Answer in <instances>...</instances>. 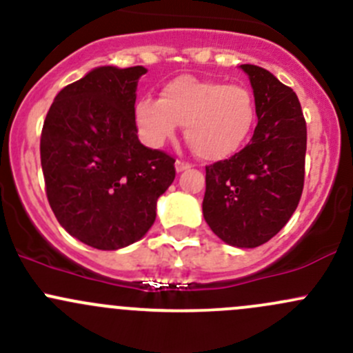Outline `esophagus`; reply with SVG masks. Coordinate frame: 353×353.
<instances>
[{
    "instance_id": "34e87169",
    "label": "esophagus",
    "mask_w": 353,
    "mask_h": 353,
    "mask_svg": "<svg viewBox=\"0 0 353 353\" xmlns=\"http://www.w3.org/2000/svg\"><path fill=\"white\" fill-rule=\"evenodd\" d=\"M190 163L184 162V160H176V170L177 172H183V170H188L190 169Z\"/></svg>"
}]
</instances>
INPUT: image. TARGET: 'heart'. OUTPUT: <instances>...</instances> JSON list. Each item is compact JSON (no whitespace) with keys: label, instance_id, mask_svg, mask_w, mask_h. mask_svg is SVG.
I'll list each match as a JSON object with an SVG mask.
<instances>
[{"label":"heart","instance_id":"1","mask_svg":"<svg viewBox=\"0 0 353 353\" xmlns=\"http://www.w3.org/2000/svg\"><path fill=\"white\" fill-rule=\"evenodd\" d=\"M141 138L160 147L184 124V137L205 160L229 159L248 140L256 119L252 92L241 83L181 74L160 88V99L141 97L134 105Z\"/></svg>","mask_w":353,"mask_h":353}]
</instances>
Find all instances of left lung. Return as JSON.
<instances>
[{
  "label": "left lung",
  "mask_w": 353,
  "mask_h": 353,
  "mask_svg": "<svg viewBox=\"0 0 353 353\" xmlns=\"http://www.w3.org/2000/svg\"><path fill=\"white\" fill-rule=\"evenodd\" d=\"M254 92L251 141L230 159L206 165L203 216L236 248H258L283 229L304 190L307 128L290 87L265 68L241 65Z\"/></svg>",
  "instance_id": "left-lung-1"
}]
</instances>
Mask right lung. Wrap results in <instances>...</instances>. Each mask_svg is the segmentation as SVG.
I'll list each match as a JSON object with an SVG mask.
<instances>
[{
  "label": "right lung",
  "mask_w": 353,
  "mask_h": 353,
  "mask_svg": "<svg viewBox=\"0 0 353 353\" xmlns=\"http://www.w3.org/2000/svg\"><path fill=\"white\" fill-rule=\"evenodd\" d=\"M143 66H101L66 85L41 134L46 194L70 236L95 249L126 248L148 232L176 159L138 140L137 85Z\"/></svg>",
  "instance_id": "right-lung-1"
}]
</instances>
